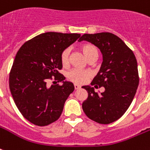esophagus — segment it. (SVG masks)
I'll return each instance as SVG.
<instances>
[{
    "instance_id": "34e87169",
    "label": "esophagus",
    "mask_w": 150,
    "mask_h": 150,
    "mask_svg": "<svg viewBox=\"0 0 150 150\" xmlns=\"http://www.w3.org/2000/svg\"><path fill=\"white\" fill-rule=\"evenodd\" d=\"M74 86H75V89H79L81 88V86H80L79 85H78V84H75L74 85Z\"/></svg>"
}]
</instances>
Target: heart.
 <instances>
[{
	"label": "heart",
	"instance_id": "b5f03b06",
	"mask_svg": "<svg viewBox=\"0 0 150 150\" xmlns=\"http://www.w3.org/2000/svg\"><path fill=\"white\" fill-rule=\"evenodd\" d=\"M82 50L85 56L86 57L88 60L92 58L98 57L99 51L96 46L91 43H85L82 46ZM69 54H70V49L66 48L61 52V62L63 66H67L69 63ZM92 73L88 70H82L79 68H73L69 71L67 74V78L71 82L76 83V84H82L86 82L89 78L91 77Z\"/></svg>",
	"mask_w": 150,
	"mask_h": 150
}]
</instances>
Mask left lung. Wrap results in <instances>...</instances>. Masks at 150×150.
<instances>
[{
    "label": "left lung",
    "mask_w": 150,
    "mask_h": 150,
    "mask_svg": "<svg viewBox=\"0 0 150 150\" xmlns=\"http://www.w3.org/2000/svg\"><path fill=\"white\" fill-rule=\"evenodd\" d=\"M94 44L102 53L103 63L91 85L105 89L98 94L93 87L82 86L88 93L82 109L97 123H112L125 113L134 99L139 82L137 61L122 40L110 33L84 34L79 39Z\"/></svg>",
    "instance_id": "left-lung-1"
}]
</instances>
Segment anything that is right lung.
Listing matches in <instances>:
<instances>
[{"instance_id":"1","label":"right lung","mask_w":150,"mask_h":150,"mask_svg":"<svg viewBox=\"0 0 150 150\" xmlns=\"http://www.w3.org/2000/svg\"><path fill=\"white\" fill-rule=\"evenodd\" d=\"M80 36L45 33L25 42L17 52L9 75V87L18 109L33 125L46 126L56 121L74 91L72 82H64L65 77L59 73L62 68L60 57ZM49 80L63 84L49 87Z\"/></svg>"}]
</instances>
